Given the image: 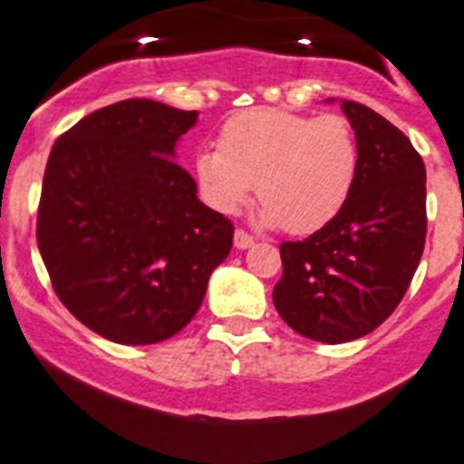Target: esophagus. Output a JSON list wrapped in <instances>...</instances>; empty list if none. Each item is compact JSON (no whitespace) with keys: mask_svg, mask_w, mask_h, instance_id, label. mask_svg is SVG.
<instances>
[{"mask_svg":"<svg viewBox=\"0 0 464 464\" xmlns=\"http://www.w3.org/2000/svg\"><path fill=\"white\" fill-rule=\"evenodd\" d=\"M233 242H236V249H249L254 245V237L246 231H242V228H237L236 236H233Z\"/></svg>","mask_w":464,"mask_h":464,"instance_id":"obj_1","label":"esophagus"}]
</instances>
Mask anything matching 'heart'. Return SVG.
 <instances>
[{
  "mask_svg": "<svg viewBox=\"0 0 464 464\" xmlns=\"http://www.w3.org/2000/svg\"><path fill=\"white\" fill-rule=\"evenodd\" d=\"M357 171V137L343 116L309 119L270 107L228 119L218 150L194 158V183L208 208L236 215L256 183L258 224L293 236L330 224L353 194Z\"/></svg>",
  "mask_w": 464,
  "mask_h": 464,
  "instance_id": "heart-1",
  "label": "heart"
}]
</instances>
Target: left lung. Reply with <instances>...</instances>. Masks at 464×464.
<instances>
[{"label": "left lung", "mask_w": 464, "mask_h": 464, "mask_svg": "<svg viewBox=\"0 0 464 464\" xmlns=\"http://www.w3.org/2000/svg\"><path fill=\"white\" fill-rule=\"evenodd\" d=\"M339 105L359 146L353 194L320 231L279 246L284 275L272 293L284 323L320 343H345L380 327L401 304L426 242L421 155L371 107Z\"/></svg>", "instance_id": "left-lung-1"}]
</instances>
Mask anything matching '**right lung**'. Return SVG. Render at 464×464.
<instances>
[{
	"instance_id": "obj_1",
	"label": "right lung",
	"mask_w": 464,
	"mask_h": 464,
	"mask_svg": "<svg viewBox=\"0 0 464 464\" xmlns=\"http://www.w3.org/2000/svg\"><path fill=\"white\" fill-rule=\"evenodd\" d=\"M197 121L198 111L132 98L84 116L52 146L38 249L66 309L114 343L179 334L231 252L233 224L198 201L176 162Z\"/></svg>"
}]
</instances>
